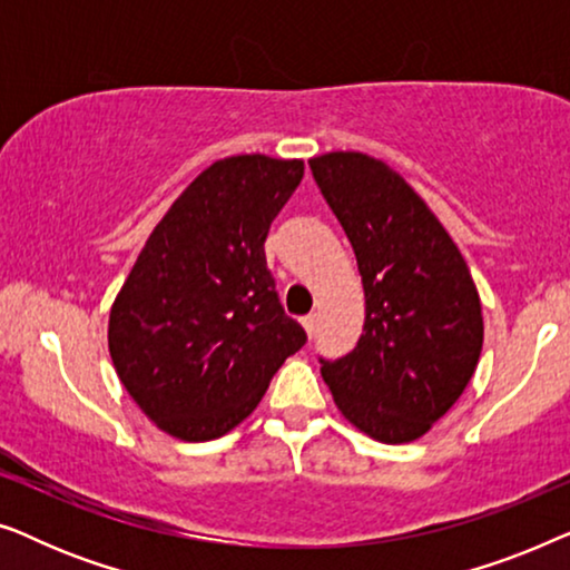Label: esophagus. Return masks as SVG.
<instances>
[{
  "label": "esophagus",
  "mask_w": 570,
  "mask_h": 570,
  "mask_svg": "<svg viewBox=\"0 0 570 570\" xmlns=\"http://www.w3.org/2000/svg\"><path fill=\"white\" fill-rule=\"evenodd\" d=\"M301 324H303V330H306V332H308V337H311V334H314V330H316V316H314V314L303 316V318H301Z\"/></svg>",
  "instance_id": "esophagus-1"
}]
</instances>
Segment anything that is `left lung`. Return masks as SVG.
Listing matches in <instances>:
<instances>
[{
    "instance_id": "1",
    "label": "left lung",
    "mask_w": 570,
    "mask_h": 570,
    "mask_svg": "<svg viewBox=\"0 0 570 570\" xmlns=\"http://www.w3.org/2000/svg\"><path fill=\"white\" fill-rule=\"evenodd\" d=\"M353 244L365 322L353 353L322 361L342 415L381 443L431 431L470 384L482 350V306L462 252L423 197L363 153L308 160Z\"/></svg>"
}]
</instances>
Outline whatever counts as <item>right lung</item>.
Returning <instances> with one entry per match:
<instances>
[{"label":"right lung","mask_w":570,"mask_h":570,"mask_svg":"<svg viewBox=\"0 0 570 570\" xmlns=\"http://www.w3.org/2000/svg\"><path fill=\"white\" fill-rule=\"evenodd\" d=\"M303 160L233 155L186 186L155 225L108 316L116 376L163 433L213 441L262 402L306 345L267 269L269 225Z\"/></svg>","instance_id":"1"}]
</instances>
